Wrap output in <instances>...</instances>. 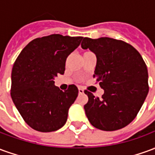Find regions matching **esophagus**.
Masks as SVG:
<instances>
[{
    "label": "esophagus",
    "mask_w": 155,
    "mask_h": 155,
    "mask_svg": "<svg viewBox=\"0 0 155 155\" xmlns=\"http://www.w3.org/2000/svg\"><path fill=\"white\" fill-rule=\"evenodd\" d=\"M84 94V90L81 89V88H79V94Z\"/></svg>",
    "instance_id": "obj_1"
}]
</instances>
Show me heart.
<instances>
[{
    "label": "heart",
    "instance_id": "b5f03b06",
    "mask_svg": "<svg viewBox=\"0 0 155 155\" xmlns=\"http://www.w3.org/2000/svg\"><path fill=\"white\" fill-rule=\"evenodd\" d=\"M86 52H89V51H86ZM86 52H84V53H86Z\"/></svg>",
    "mask_w": 155,
    "mask_h": 155
}]
</instances>
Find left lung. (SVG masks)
Returning <instances> with one entry per match:
<instances>
[{"mask_svg": "<svg viewBox=\"0 0 155 155\" xmlns=\"http://www.w3.org/2000/svg\"><path fill=\"white\" fill-rule=\"evenodd\" d=\"M81 47L96 55L93 77L103 90L102 98L85 91V114L99 130L114 131L131 123L149 92L148 70L143 58L126 42L109 37H83Z\"/></svg>", "mask_w": 155, "mask_h": 155, "instance_id": "1", "label": "left lung"}]
</instances>
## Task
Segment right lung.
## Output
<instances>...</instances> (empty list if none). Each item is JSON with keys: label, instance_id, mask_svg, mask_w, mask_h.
Masks as SVG:
<instances>
[{"label": "right lung", "instance_id": "1", "mask_svg": "<svg viewBox=\"0 0 155 155\" xmlns=\"http://www.w3.org/2000/svg\"><path fill=\"white\" fill-rule=\"evenodd\" d=\"M83 37L59 34L36 38L20 53L12 71L11 95L25 123L41 132H52L66 123L68 111L78 96L77 87L66 91L54 85L65 61Z\"/></svg>", "mask_w": 155, "mask_h": 155}]
</instances>
